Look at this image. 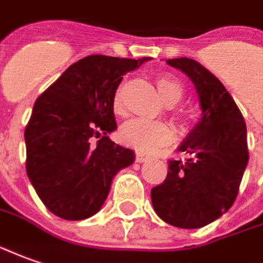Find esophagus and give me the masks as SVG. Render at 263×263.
I'll return each mask as SVG.
<instances>
[{
    "mask_svg": "<svg viewBox=\"0 0 263 263\" xmlns=\"http://www.w3.org/2000/svg\"><path fill=\"white\" fill-rule=\"evenodd\" d=\"M149 159V157H146V155H144V154H141V152H137V155H135V161L137 162H145V161H148Z\"/></svg>",
    "mask_w": 263,
    "mask_h": 263,
    "instance_id": "esophagus-1",
    "label": "esophagus"
}]
</instances>
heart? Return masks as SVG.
Segmentation results:
<instances>
[{"label":"heart","instance_id":"1","mask_svg":"<svg viewBox=\"0 0 263 263\" xmlns=\"http://www.w3.org/2000/svg\"><path fill=\"white\" fill-rule=\"evenodd\" d=\"M157 88L161 98L166 105H175L182 98V85L174 78L162 75L157 78ZM114 112L122 115L125 111L124 106V85H119L112 97ZM174 138L171 126L161 121L149 119H131L125 122L119 129V139L128 146L139 152H155L159 148L168 145Z\"/></svg>","mask_w":263,"mask_h":263}]
</instances>
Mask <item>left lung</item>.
Segmentation results:
<instances>
[{
	"instance_id": "left-lung-1",
	"label": "left lung",
	"mask_w": 263,
	"mask_h": 263,
	"mask_svg": "<svg viewBox=\"0 0 263 263\" xmlns=\"http://www.w3.org/2000/svg\"><path fill=\"white\" fill-rule=\"evenodd\" d=\"M166 64L192 81L202 114L178 146L189 158L168 162V175L151 189V201L166 223L196 229L234 205L249 161L247 124L227 88L199 62L174 58Z\"/></svg>"
}]
</instances>
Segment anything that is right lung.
<instances>
[{"label":"right lung","mask_w":263,"mask_h":263,"mask_svg":"<svg viewBox=\"0 0 263 263\" xmlns=\"http://www.w3.org/2000/svg\"><path fill=\"white\" fill-rule=\"evenodd\" d=\"M149 61L89 55L72 64L38 97L25 128L27 175L57 216L81 221L95 215L114 176L134 163L129 148L112 142V97L122 77ZM93 137H100L95 145Z\"/></svg>","instance_id":"1"}]
</instances>
